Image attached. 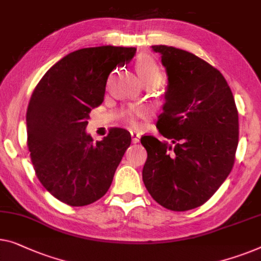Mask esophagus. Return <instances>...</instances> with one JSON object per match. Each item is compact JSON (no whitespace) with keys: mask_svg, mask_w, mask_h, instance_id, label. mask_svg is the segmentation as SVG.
Here are the masks:
<instances>
[{"mask_svg":"<svg viewBox=\"0 0 261 261\" xmlns=\"http://www.w3.org/2000/svg\"><path fill=\"white\" fill-rule=\"evenodd\" d=\"M130 135H132V142L133 143H138L140 141V134L135 130H130Z\"/></svg>","mask_w":261,"mask_h":261,"instance_id":"obj_1","label":"esophagus"}]
</instances>
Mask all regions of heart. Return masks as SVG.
Listing matches in <instances>:
<instances>
[{
    "label": "heart",
    "mask_w": 261,
    "mask_h": 261,
    "mask_svg": "<svg viewBox=\"0 0 261 261\" xmlns=\"http://www.w3.org/2000/svg\"><path fill=\"white\" fill-rule=\"evenodd\" d=\"M137 69L141 80L146 85H159L162 80V70L159 62L149 54H141L137 59ZM149 115V109L145 106H132L126 111V121L133 127H139L143 119Z\"/></svg>",
    "instance_id": "obj_1"
}]
</instances>
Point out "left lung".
Returning <instances> with one entry per match:
<instances>
[{
	"instance_id": "8db88e82",
	"label": "left lung",
	"mask_w": 261,
	"mask_h": 261,
	"mask_svg": "<svg viewBox=\"0 0 261 261\" xmlns=\"http://www.w3.org/2000/svg\"><path fill=\"white\" fill-rule=\"evenodd\" d=\"M152 48L168 75L156 127L174 146L141 138L147 150L142 180L158 203L182 212L203 205L231 173L239 141L238 109L217 68L182 49Z\"/></svg>"
}]
</instances>
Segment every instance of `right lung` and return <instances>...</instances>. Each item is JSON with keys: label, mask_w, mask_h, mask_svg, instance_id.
Segmentation results:
<instances>
[{"label": "right lung", "mask_w": 261, "mask_h": 261, "mask_svg": "<svg viewBox=\"0 0 261 261\" xmlns=\"http://www.w3.org/2000/svg\"><path fill=\"white\" fill-rule=\"evenodd\" d=\"M137 49L102 46L68 54L43 75L30 97L27 145L37 179L69 206H86L107 193L130 134L113 128L94 143L86 133L89 113L102 103L106 84Z\"/></svg>", "instance_id": "right-lung-1"}]
</instances>
